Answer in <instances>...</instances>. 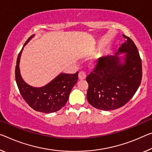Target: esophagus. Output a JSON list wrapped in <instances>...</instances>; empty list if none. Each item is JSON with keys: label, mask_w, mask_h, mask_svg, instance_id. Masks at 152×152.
<instances>
[{"label": "esophagus", "mask_w": 152, "mask_h": 152, "mask_svg": "<svg viewBox=\"0 0 152 152\" xmlns=\"http://www.w3.org/2000/svg\"><path fill=\"white\" fill-rule=\"evenodd\" d=\"M78 78L80 80H85L86 78V74L84 72H80L78 73Z\"/></svg>", "instance_id": "34e87169"}]
</instances>
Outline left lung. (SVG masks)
<instances>
[{
	"label": "left lung",
	"mask_w": 152,
	"mask_h": 152,
	"mask_svg": "<svg viewBox=\"0 0 152 152\" xmlns=\"http://www.w3.org/2000/svg\"><path fill=\"white\" fill-rule=\"evenodd\" d=\"M115 55L98 59L95 67L86 77L88 84L86 98L97 109L110 111L128 103L140 85L142 63L138 49L129 37ZM126 53L122 62L119 54Z\"/></svg>",
	"instance_id": "8db88e82"
}]
</instances>
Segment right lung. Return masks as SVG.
<instances>
[{
    "mask_svg": "<svg viewBox=\"0 0 152 152\" xmlns=\"http://www.w3.org/2000/svg\"><path fill=\"white\" fill-rule=\"evenodd\" d=\"M33 37L28 38L23 47ZM23 47L18 55L15 66V80L21 95L35 111L45 114L57 112L68 100L69 93L78 80V72L71 74L61 73L47 85L33 87L23 81L20 74L19 64Z\"/></svg>",
    "mask_w": 152,
    "mask_h": 152,
    "instance_id": "obj_1",
    "label": "right lung"
}]
</instances>
